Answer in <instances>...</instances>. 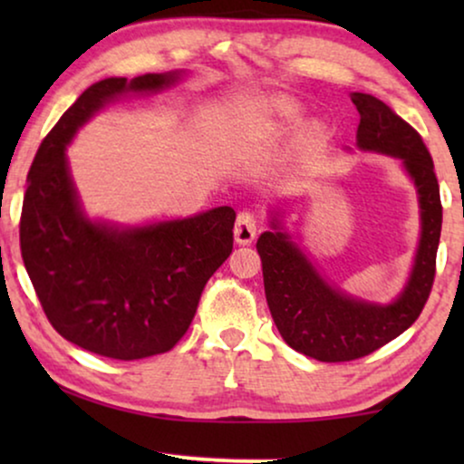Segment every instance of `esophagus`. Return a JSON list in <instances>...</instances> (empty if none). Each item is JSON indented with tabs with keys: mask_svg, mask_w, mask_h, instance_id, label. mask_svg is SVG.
<instances>
[{
	"mask_svg": "<svg viewBox=\"0 0 464 464\" xmlns=\"http://www.w3.org/2000/svg\"><path fill=\"white\" fill-rule=\"evenodd\" d=\"M259 227L257 215L253 211H240L237 218V224H234V238H237L238 245H249L256 238Z\"/></svg>",
	"mask_w": 464,
	"mask_h": 464,
	"instance_id": "obj_1",
	"label": "esophagus"
}]
</instances>
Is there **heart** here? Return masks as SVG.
I'll list each match as a JSON object with an SVG mask.
<instances>
[{
  "label": "heart",
  "mask_w": 464,
  "mask_h": 464,
  "mask_svg": "<svg viewBox=\"0 0 464 464\" xmlns=\"http://www.w3.org/2000/svg\"><path fill=\"white\" fill-rule=\"evenodd\" d=\"M297 118H300V110H297L294 103H289V101H278V103H275V107L270 110V113L253 120L249 126V132H264L266 129H270L272 124L276 122L289 124V122H295Z\"/></svg>",
  "instance_id": "1"
}]
</instances>
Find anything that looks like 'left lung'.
<instances>
[{
  "label": "left lung",
  "mask_w": 464,
  "mask_h": 464,
  "mask_svg": "<svg viewBox=\"0 0 464 464\" xmlns=\"http://www.w3.org/2000/svg\"><path fill=\"white\" fill-rule=\"evenodd\" d=\"M361 116V150L401 158L420 194L422 237L416 264L403 294L389 306L353 300L329 287L291 243L278 224L257 240L264 289L278 334L294 351L325 363H342L372 354L401 335L427 304L435 281L437 246L441 237L440 183L427 145L416 129L372 94L353 92Z\"/></svg>",
  "instance_id": "1"
}]
</instances>
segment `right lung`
Masks as SVG:
<instances>
[{
	"mask_svg": "<svg viewBox=\"0 0 464 464\" xmlns=\"http://www.w3.org/2000/svg\"><path fill=\"white\" fill-rule=\"evenodd\" d=\"M175 80L177 73H145L86 88L44 137L27 175L24 268L50 325L101 357L135 361L170 351L192 325L207 281L232 253L230 207L135 230L92 224L78 207L65 160L75 130L105 101Z\"/></svg>",
	"mask_w": 464,
	"mask_h": 464,
	"instance_id": "add662e5",
	"label": "right lung"
}]
</instances>
